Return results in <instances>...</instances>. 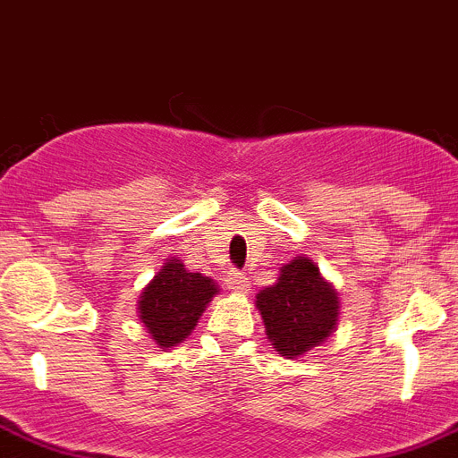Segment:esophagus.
Wrapping results in <instances>:
<instances>
[{
    "instance_id": "obj_1",
    "label": "esophagus",
    "mask_w": 458,
    "mask_h": 458,
    "mask_svg": "<svg viewBox=\"0 0 458 458\" xmlns=\"http://www.w3.org/2000/svg\"><path fill=\"white\" fill-rule=\"evenodd\" d=\"M228 289L234 293H249V277L243 276V273H233V276L228 277Z\"/></svg>"
}]
</instances>
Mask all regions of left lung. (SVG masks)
Masks as SVG:
<instances>
[{"instance_id":"left-lung-1","label":"left lung","mask_w":458,"mask_h":458,"mask_svg":"<svg viewBox=\"0 0 458 458\" xmlns=\"http://www.w3.org/2000/svg\"><path fill=\"white\" fill-rule=\"evenodd\" d=\"M255 307L262 314L267 339L287 359H298L326 344L341 314L332 282L320 276L314 259L302 255L282 264L277 280L255 296Z\"/></svg>"}]
</instances>
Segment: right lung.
Masks as SVG:
<instances>
[{
    "label": "right lung",
    "instance_id": "right-lung-1",
    "mask_svg": "<svg viewBox=\"0 0 458 458\" xmlns=\"http://www.w3.org/2000/svg\"><path fill=\"white\" fill-rule=\"evenodd\" d=\"M216 293L219 284L212 277L190 273L181 259L169 258L140 293V323L157 348H176L199 326Z\"/></svg>",
    "mask_w": 458,
    "mask_h": 458
}]
</instances>
